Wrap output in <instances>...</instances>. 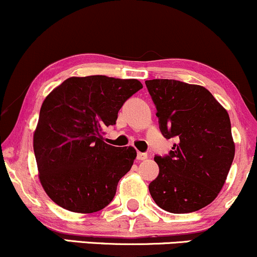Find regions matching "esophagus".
Wrapping results in <instances>:
<instances>
[{
	"label": "esophagus",
	"instance_id": "34e87169",
	"mask_svg": "<svg viewBox=\"0 0 257 257\" xmlns=\"http://www.w3.org/2000/svg\"><path fill=\"white\" fill-rule=\"evenodd\" d=\"M138 159L139 161H145V159L147 158V153H143V152H138Z\"/></svg>",
	"mask_w": 257,
	"mask_h": 257
}]
</instances>
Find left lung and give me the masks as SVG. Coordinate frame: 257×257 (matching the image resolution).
I'll list each match as a JSON object with an SVG mask.
<instances>
[{
  "label": "left lung",
  "instance_id": "obj_1",
  "mask_svg": "<svg viewBox=\"0 0 257 257\" xmlns=\"http://www.w3.org/2000/svg\"><path fill=\"white\" fill-rule=\"evenodd\" d=\"M145 83L157 108L161 133L176 139L167 156L155 157L159 174L149 185L150 193L166 211L193 213L216 198L232 166L229 116L202 85L175 79Z\"/></svg>",
  "mask_w": 257,
  "mask_h": 257
}]
</instances>
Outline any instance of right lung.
<instances>
[{
  "mask_svg": "<svg viewBox=\"0 0 257 257\" xmlns=\"http://www.w3.org/2000/svg\"><path fill=\"white\" fill-rule=\"evenodd\" d=\"M143 88L138 79L70 77L44 99L34 134L40 181L53 202L73 213L101 210L137 157L134 147L102 141L118 111Z\"/></svg>",
  "mask_w": 257,
  "mask_h": 257,
  "instance_id": "1",
  "label": "right lung"
}]
</instances>
